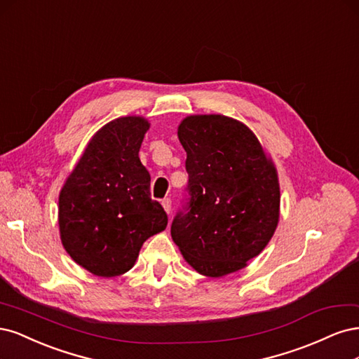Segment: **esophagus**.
Returning a JSON list of instances; mask_svg holds the SVG:
<instances>
[{
    "label": "esophagus",
    "instance_id": "esophagus-1",
    "mask_svg": "<svg viewBox=\"0 0 359 359\" xmlns=\"http://www.w3.org/2000/svg\"><path fill=\"white\" fill-rule=\"evenodd\" d=\"M163 207H164L165 213H167V215H170V213H171V200H170V198L163 200Z\"/></svg>",
    "mask_w": 359,
    "mask_h": 359
}]
</instances>
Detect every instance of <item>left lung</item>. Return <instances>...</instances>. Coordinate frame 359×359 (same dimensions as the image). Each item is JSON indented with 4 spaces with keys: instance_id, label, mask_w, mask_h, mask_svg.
Listing matches in <instances>:
<instances>
[{
    "instance_id": "1",
    "label": "left lung",
    "mask_w": 359,
    "mask_h": 359,
    "mask_svg": "<svg viewBox=\"0 0 359 359\" xmlns=\"http://www.w3.org/2000/svg\"><path fill=\"white\" fill-rule=\"evenodd\" d=\"M177 135L191 200L171 224L172 241L203 276L245 269L279 224L280 187L271 156L248 125L224 114H191Z\"/></svg>"
}]
</instances>
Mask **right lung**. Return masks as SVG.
I'll use <instances>...</instances> for the list:
<instances>
[{"instance_id": "right-lung-1", "label": "right lung", "mask_w": 359, "mask_h": 359, "mask_svg": "<svg viewBox=\"0 0 359 359\" xmlns=\"http://www.w3.org/2000/svg\"><path fill=\"white\" fill-rule=\"evenodd\" d=\"M149 128L143 116H122L101 126L61 188L62 246L94 276L130 271L143 243L167 226L168 217L150 198V175L138 158Z\"/></svg>"}]
</instances>
